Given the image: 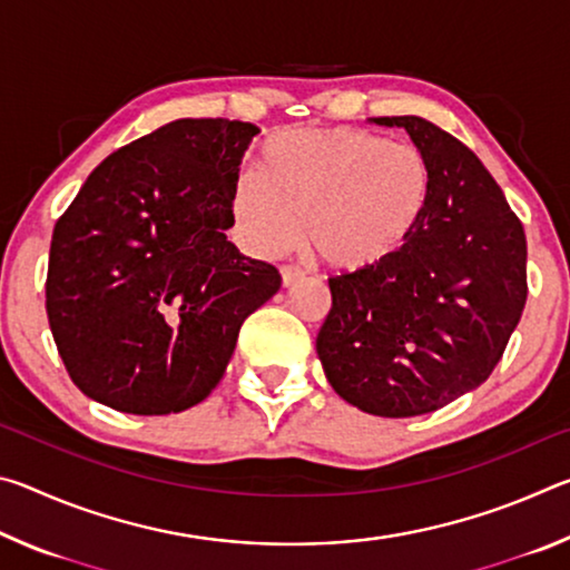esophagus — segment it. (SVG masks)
<instances>
[{
  "instance_id": "34e87169",
  "label": "esophagus",
  "mask_w": 570,
  "mask_h": 570,
  "mask_svg": "<svg viewBox=\"0 0 570 570\" xmlns=\"http://www.w3.org/2000/svg\"><path fill=\"white\" fill-rule=\"evenodd\" d=\"M298 278H304V272L298 266H292V264H286V266H282V282H284V286H292V284H296Z\"/></svg>"
}]
</instances>
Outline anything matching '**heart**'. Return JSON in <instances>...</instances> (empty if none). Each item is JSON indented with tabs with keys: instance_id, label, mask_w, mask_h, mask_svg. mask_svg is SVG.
<instances>
[{
	"instance_id": "b5f03b06",
	"label": "heart",
	"mask_w": 570,
	"mask_h": 570,
	"mask_svg": "<svg viewBox=\"0 0 570 570\" xmlns=\"http://www.w3.org/2000/svg\"><path fill=\"white\" fill-rule=\"evenodd\" d=\"M432 173L412 142L356 128L276 132L230 188L240 246L272 258L304 234L326 264L366 272L397 256L428 210Z\"/></svg>"
}]
</instances>
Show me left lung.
I'll use <instances>...</instances> for the list:
<instances>
[{
	"label": "left lung",
	"instance_id": "left-lung-1",
	"mask_svg": "<svg viewBox=\"0 0 570 570\" xmlns=\"http://www.w3.org/2000/svg\"><path fill=\"white\" fill-rule=\"evenodd\" d=\"M372 122L404 128L424 153L430 204L397 256L330 278L316 354L342 400L380 417H414L493 374L528 298V244L468 146L417 115Z\"/></svg>",
	"mask_w": 570,
	"mask_h": 570
}]
</instances>
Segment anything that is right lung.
<instances>
[{"mask_svg": "<svg viewBox=\"0 0 570 570\" xmlns=\"http://www.w3.org/2000/svg\"><path fill=\"white\" fill-rule=\"evenodd\" d=\"M256 125L183 118L115 150L57 218L47 320L90 400L183 412L224 377L240 324L282 286L240 254L230 188Z\"/></svg>", "mask_w": 570, "mask_h": 570, "instance_id": "add662e5", "label": "right lung"}]
</instances>
